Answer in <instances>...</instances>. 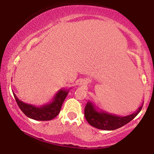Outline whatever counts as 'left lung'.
I'll return each mask as SVG.
<instances>
[{"instance_id": "1", "label": "left lung", "mask_w": 154, "mask_h": 154, "mask_svg": "<svg viewBox=\"0 0 154 154\" xmlns=\"http://www.w3.org/2000/svg\"><path fill=\"white\" fill-rule=\"evenodd\" d=\"M143 105L132 114L120 116L106 111H102L90 101H88L85 107V117L88 123L97 129L104 130H113L121 128L134 119L140 111Z\"/></svg>"}]
</instances>
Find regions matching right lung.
<instances>
[{"label":"right lung","mask_w":154,"mask_h":154,"mask_svg":"<svg viewBox=\"0 0 154 154\" xmlns=\"http://www.w3.org/2000/svg\"><path fill=\"white\" fill-rule=\"evenodd\" d=\"M69 91V90L61 89L57 92L51 102L39 106L23 102L19 100L14 92L12 93L20 109L27 117L35 121H50L60 112L61 107Z\"/></svg>","instance_id":"1"}]
</instances>
